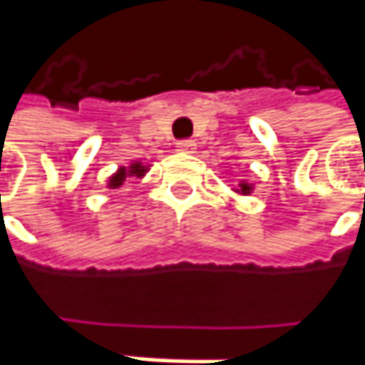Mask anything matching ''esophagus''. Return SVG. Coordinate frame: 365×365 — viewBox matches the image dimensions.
<instances>
[{
	"mask_svg": "<svg viewBox=\"0 0 365 365\" xmlns=\"http://www.w3.org/2000/svg\"><path fill=\"white\" fill-rule=\"evenodd\" d=\"M178 151H182V153H194V151H195V141H192V139L180 141V143H178Z\"/></svg>",
	"mask_w": 365,
	"mask_h": 365,
	"instance_id": "esophagus-1",
	"label": "esophagus"
}]
</instances>
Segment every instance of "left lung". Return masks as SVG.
<instances>
[{"mask_svg":"<svg viewBox=\"0 0 365 365\" xmlns=\"http://www.w3.org/2000/svg\"><path fill=\"white\" fill-rule=\"evenodd\" d=\"M232 192L238 195H250L252 192H255V183L242 180V182H238V187H234Z\"/></svg>","mask_w":365,"mask_h":365,"instance_id":"8db88e82","label":"left lung"}]
</instances>
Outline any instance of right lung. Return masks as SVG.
<instances>
[{
  "mask_svg": "<svg viewBox=\"0 0 365 365\" xmlns=\"http://www.w3.org/2000/svg\"><path fill=\"white\" fill-rule=\"evenodd\" d=\"M149 168L151 165L143 163V161H131L129 165H120L119 170L115 171L107 180V190H119L127 180H143Z\"/></svg>",
  "mask_w": 365,
  "mask_h": 365,
  "instance_id": "1",
  "label": "right lung"
}]
</instances>
